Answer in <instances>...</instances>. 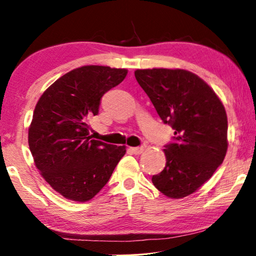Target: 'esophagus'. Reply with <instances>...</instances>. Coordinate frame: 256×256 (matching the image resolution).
Segmentation results:
<instances>
[{
	"label": "esophagus",
	"instance_id": "1",
	"mask_svg": "<svg viewBox=\"0 0 256 256\" xmlns=\"http://www.w3.org/2000/svg\"><path fill=\"white\" fill-rule=\"evenodd\" d=\"M144 150H145V146H138V147H130V150L134 154H136V155H140V154H142V152H144Z\"/></svg>",
	"mask_w": 256,
	"mask_h": 256
}]
</instances>
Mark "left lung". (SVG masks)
I'll return each instance as SVG.
<instances>
[{
	"instance_id": "obj_1",
	"label": "left lung",
	"mask_w": 256,
	"mask_h": 256,
	"mask_svg": "<svg viewBox=\"0 0 256 256\" xmlns=\"http://www.w3.org/2000/svg\"><path fill=\"white\" fill-rule=\"evenodd\" d=\"M138 84L160 118L174 129L166 164L152 182L170 198L194 194L212 176L227 152V114L212 88L184 70H137Z\"/></svg>"
}]
</instances>
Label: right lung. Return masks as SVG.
Returning a JSON list of instances; mask_svg holds the SVG:
<instances>
[{"mask_svg":"<svg viewBox=\"0 0 256 256\" xmlns=\"http://www.w3.org/2000/svg\"><path fill=\"white\" fill-rule=\"evenodd\" d=\"M124 68L90 65L68 72L44 92L29 128L34 164L65 198L88 201L104 186L126 147L88 136L101 98L122 82Z\"/></svg>","mask_w":256,"mask_h":256,"instance_id":"obj_1","label":"right lung"}]
</instances>
